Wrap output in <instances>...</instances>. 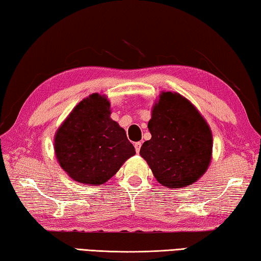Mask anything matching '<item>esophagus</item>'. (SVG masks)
Segmentation results:
<instances>
[{
	"instance_id": "1",
	"label": "esophagus",
	"mask_w": 261,
	"mask_h": 261,
	"mask_svg": "<svg viewBox=\"0 0 261 261\" xmlns=\"http://www.w3.org/2000/svg\"><path fill=\"white\" fill-rule=\"evenodd\" d=\"M140 147H141V143H140V141H137V143H135V148H136V152H137V153H139Z\"/></svg>"
}]
</instances>
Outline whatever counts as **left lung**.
Instances as JSON below:
<instances>
[{"label":"left lung","instance_id":"left-lung-1","mask_svg":"<svg viewBox=\"0 0 261 261\" xmlns=\"http://www.w3.org/2000/svg\"><path fill=\"white\" fill-rule=\"evenodd\" d=\"M152 138L140 148L160 184L170 189L197 182L208 168L213 138L197 108L178 93L162 92L148 122Z\"/></svg>","mask_w":261,"mask_h":261}]
</instances>
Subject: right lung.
<instances>
[{
    "label": "right lung",
    "instance_id": "add662e5",
    "mask_svg": "<svg viewBox=\"0 0 261 261\" xmlns=\"http://www.w3.org/2000/svg\"><path fill=\"white\" fill-rule=\"evenodd\" d=\"M56 159L76 182L100 185L117 173L136 151L126 134L110 118L105 95L91 94L73 108L56 131Z\"/></svg>",
    "mask_w": 261,
    "mask_h": 261
}]
</instances>
